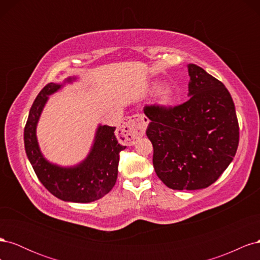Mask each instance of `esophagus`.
Wrapping results in <instances>:
<instances>
[{
  "instance_id": "obj_1",
  "label": "esophagus",
  "mask_w": 260,
  "mask_h": 260,
  "mask_svg": "<svg viewBox=\"0 0 260 260\" xmlns=\"http://www.w3.org/2000/svg\"><path fill=\"white\" fill-rule=\"evenodd\" d=\"M148 119L143 114H135L129 117L120 128V137L125 143L132 144L145 132Z\"/></svg>"
}]
</instances>
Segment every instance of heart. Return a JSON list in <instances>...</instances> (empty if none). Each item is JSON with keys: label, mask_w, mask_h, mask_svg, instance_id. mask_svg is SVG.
Returning a JSON list of instances; mask_svg holds the SVG:
<instances>
[{"label": "heart", "mask_w": 260, "mask_h": 260, "mask_svg": "<svg viewBox=\"0 0 260 260\" xmlns=\"http://www.w3.org/2000/svg\"><path fill=\"white\" fill-rule=\"evenodd\" d=\"M174 98H175V93L168 85L162 86V88L158 91V100L164 105L170 104L172 100H174Z\"/></svg>", "instance_id": "obj_1"}]
</instances>
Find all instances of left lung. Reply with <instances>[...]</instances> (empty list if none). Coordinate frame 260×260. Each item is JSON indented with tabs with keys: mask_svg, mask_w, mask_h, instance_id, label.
Masks as SVG:
<instances>
[{
	"mask_svg": "<svg viewBox=\"0 0 260 260\" xmlns=\"http://www.w3.org/2000/svg\"><path fill=\"white\" fill-rule=\"evenodd\" d=\"M188 95L177 106L146 105L156 175L172 190H199L221 176L237 153L240 128L231 94L202 67L188 65Z\"/></svg>",
	"mask_w": 260,
	"mask_h": 260,
	"instance_id": "1",
	"label": "left lung"
}]
</instances>
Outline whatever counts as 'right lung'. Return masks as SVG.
I'll return each instance as SVG.
<instances>
[{
    "mask_svg": "<svg viewBox=\"0 0 260 260\" xmlns=\"http://www.w3.org/2000/svg\"><path fill=\"white\" fill-rule=\"evenodd\" d=\"M60 86L51 82L38 94L23 131L25 149L38 179L50 193L65 202L90 203L103 198L115 185L119 154L125 146L118 142L115 127L100 125L91 152L80 165L62 168L46 161L38 145L36 128L48 95Z\"/></svg>",
    "mask_w": 260,
    "mask_h": 260,
    "instance_id": "right-lung-1",
    "label": "right lung"
}]
</instances>
